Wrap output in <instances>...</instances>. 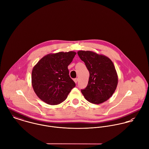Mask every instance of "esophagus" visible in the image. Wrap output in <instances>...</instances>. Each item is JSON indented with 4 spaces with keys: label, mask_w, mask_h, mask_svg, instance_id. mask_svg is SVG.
<instances>
[{
    "label": "esophagus",
    "mask_w": 149,
    "mask_h": 149,
    "mask_svg": "<svg viewBox=\"0 0 149 149\" xmlns=\"http://www.w3.org/2000/svg\"><path fill=\"white\" fill-rule=\"evenodd\" d=\"M78 81H79V79H74V81L75 82V83H77Z\"/></svg>",
    "instance_id": "1"
}]
</instances>
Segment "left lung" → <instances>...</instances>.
Segmentation results:
<instances>
[{
    "instance_id": "8db88e82",
    "label": "left lung",
    "mask_w": 149,
    "mask_h": 149,
    "mask_svg": "<svg viewBox=\"0 0 149 149\" xmlns=\"http://www.w3.org/2000/svg\"><path fill=\"white\" fill-rule=\"evenodd\" d=\"M77 54L89 72L88 85L81 91L85 99L95 104L106 102L115 91L118 83L112 61L106 56L92 51L80 50Z\"/></svg>"
}]
</instances>
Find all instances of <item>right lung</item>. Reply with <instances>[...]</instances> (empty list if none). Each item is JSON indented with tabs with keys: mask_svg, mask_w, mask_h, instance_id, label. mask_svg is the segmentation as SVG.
Listing matches in <instances>:
<instances>
[{
	"mask_svg": "<svg viewBox=\"0 0 149 149\" xmlns=\"http://www.w3.org/2000/svg\"><path fill=\"white\" fill-rule=\"evenodd\" d=\"M76 54L73 51L50 53L33 68L31 84L37 96L45 103L57 105L63 102L75 83L69 75L68 66Z\"/></svg>",
	"mask_w": 149,
	"mask_h": 149,
	"instance_id": "add662e5",
	"label": "right lung"
}]
</instances>
